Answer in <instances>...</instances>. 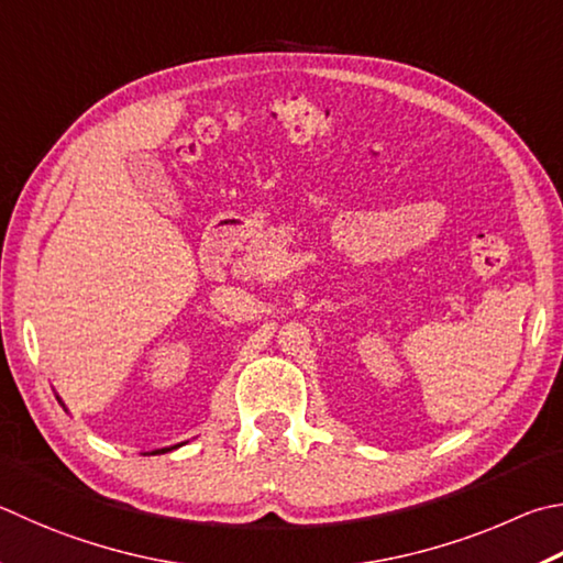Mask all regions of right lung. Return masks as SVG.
<instances>
[{
	"mask_svg": "<svg viewBox=\"0 0 563 563\" xmlns=\"http://www.w3.org/2000/svg\"><path fill=\"white\" fill-rule=\"evenodd\" d=\"M58 398V396H56ZM58 404L60 406H64V401H60V398H58ZM184 443H177V445H169V448H157V451H152V453H145V455H157V453H169V451H177V448H181Z\"/></svg>",
	"mask_w": 563,
	"mask_h": 563,
	"instance_id": "1",
	"label": "right lung"
}]
</instances>
